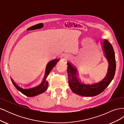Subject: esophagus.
Masks as SVG:
<instances>
[{"label":"esophagus","mask_w":124,"mask_h":124,"mask_svg":"<svg viewBox=\"0 0 124 124\" xmlns=\"http://www.w3.org/2000/svg\"><path fill=\"white\" fill-rule=\"evenodd\" d=\"M67 57H68V56H66V58H67Z\"/></svg>","instance_id":"34e87169"}]
</instances>
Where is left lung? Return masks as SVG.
Masks as SVG:
<instances>
[{"label": "left lung", "mask_w": 124, "mask_h": 124, "mask_svg": "<svg viewBox=\"0 0 124 124\" xmlns=\"http://www.w3.org/2000/svg\"><path fill=\"white\" fill-rule=\"evenodd\" d=\"M103 48L105 56L108 62V72L105 78L98 82H84L78 76V71L72 63L67 62V73L69 85L72 92L78 95L91 97L98 95L101 93L110 84L114 77L116 70L115 53L111 44L104 39Z\"/></svg>", "instance_id": "8db88e82"}]
</instances>
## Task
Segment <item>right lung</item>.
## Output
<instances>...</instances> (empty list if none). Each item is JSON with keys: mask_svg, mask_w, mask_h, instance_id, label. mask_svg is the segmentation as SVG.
Returning <instances> with one entry per match:
<instances>
[{"mask_svg": "<svg viewBox=\"0 0 124 124\" xmlns=\"http://www.w3.org/2000/svg\"><path fill=\"white\" fill-rule=\"evenodd\" d=\"M59 61V59H54L47 63L46 67V74H45V76L42 82L39 85L36 86L35 87L30 88H24L21 87L17 84H16L13 80L12 78L10 77L11 80L12 81L14 86L16 87V88L26 96L28 97H33L41 94V93L46 92L47 89L48 83L46 81V78L48 75L50 74V72H51V70L53 69L55 66L56 65L57 62Z\"/></svg>", "mask_w": 124, "mask_h": 124, "instance_id": "1", "label": "right lung"}]
</instances>
